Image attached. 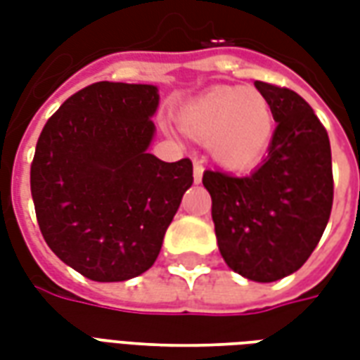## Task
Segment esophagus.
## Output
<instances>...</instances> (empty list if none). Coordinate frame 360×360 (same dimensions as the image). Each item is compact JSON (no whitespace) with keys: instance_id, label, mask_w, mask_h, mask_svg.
Returning a JSON list of instances; mask_svg holds the SVG:
<instances>
[{"instance_id":"obj_1","label":"esophagus","mask_w":360,"mask_h":360,"mask_svg":"<svg viewBox=\"0 0 360 360\" xmlns=\"http://www.w3.org/2000/svg\"><path fill=\"white\" fill-rule=\"evenodd\" d=\"M193 167H195V175H193V177H195V183H196V185H198V183L202 181L204 165H202V162H198V160H195V164H193Z\"/></svg>"}]
</instances>
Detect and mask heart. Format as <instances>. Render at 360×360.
Segmentation results:
<instances>
[{"instance_id":"obj_1","label":"heart","mask_w":360,"mask_h":360,"mask_svg":"<svg viewBox=\"0 0 360 360\" xmlns=\"http://www.w3.org/2000/svg\"><path fill=\"white\" fill-rule=\"evenodd\" d=\"M177 125L188 139L208 144L226 169H249L266 156L274 139V110L255 86H216L185 103Z\"/></svg>"}]
</instances>
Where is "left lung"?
<instances>
[{"instance_id": "obj_1", "label": "left lung", "mask_w": 360, "mask_h": 360, "mask_svg": "<svg viewBox=\"0 0 360 360\" xmlns=\"http://www.w3.org/2000/svg\"><path fill=\"white\" fill-rule=\"evenodd\" d=\"M270 100L276 131L268 158L247 177L204 172L226 264L270 283L301 268L324 233L333 202L332 150L324 125L301 96L255 82Z\"/></svg>"}]
</instances>
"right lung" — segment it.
<instances>
[{"label": "right lung", "mask_w": 360, "mask_h": 360, "mask_svg": "<svg viewBox=\"0 0 360 360\" xmlns=\"http://www.w3.org/2000/svg\"><path fill=\"white\" fill-rule=\"evenodd\" d=\"M154 84L96 82L44 125L30 165L36 218L56 257L92 281H125L156 262L193 185L191 160L148 154Z\"/></svg>", "instance_id": "add662e5"}]
</instances>
